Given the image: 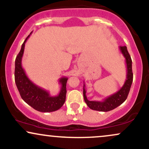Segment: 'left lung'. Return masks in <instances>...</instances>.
Returning <instances> with one entry per match:
<instances>
[{
	"label": "left lung",
	"instance_id": "1",
	"mask_svg": "<svg viewBox=\"0 0 149 149\" xmlns=\"http://www.w3.org/2000/svg\"><path fill=\"white\" fill-rule=\"evenodd\" d=\"M120 50L124 57L125 58V62L127 64V78L123 86L116 93L113 94L109 97L104 99L103 101H89L86 97V90L85 89V84L83 85V97L87 105L90 109L99 111L107 112L116 109L118 106L122 104L126 100L130 90L132 83L133 80V73L132 70V59L128 52L126 46H120Z\"/></svg>",
	"mask_w": 149,
	"mask_h": 149
}]
</instances>
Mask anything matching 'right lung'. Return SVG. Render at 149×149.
Returning <instances> with one entry per match:
<instances>
[{
    "label": "right lung",
    "mask_w": 149,
    "mask_h": 149,
    "mask_svg": "<svg viewBox=\"0 0 149 149\" xmlns=\"http://www.w3.org/2000/svg\"><path fill=\"white\" fill-rule=\"evenodd\" d=\"M30 35L22 44L20 52L15 59V79L20 96L26 104L40 112H52L58 110L64 105L66 100V83L68 78L63 77L59 79L61 90L57 96H51L47 90H44L28 78L22 66V59L24 51L25 43Z\"/></svg>",
    "instance_id": "1"
}]
</instances>
